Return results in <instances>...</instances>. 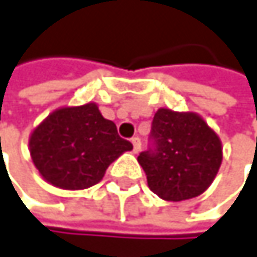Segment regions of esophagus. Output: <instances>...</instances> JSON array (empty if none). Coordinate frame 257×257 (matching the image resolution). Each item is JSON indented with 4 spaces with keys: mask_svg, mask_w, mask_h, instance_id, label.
Masks as SVG:
<instances>
[{
    "mask_svg": "<svg viewBox=\"0 0 257 257\" xmlns=\"http://www.w3.org/2000/svg\"><path fill=\"white\" fill-rule=\"evenodd\" d=\"M131 143H133V146H134V152L139 154L140 149H142V142H140V139H139V137H133V139H131Z\"/></svg>",
    "mask_w": 257,
    "mask_h": 257,
    "instance_id": "esophagus-1",
    "label": "esophagus"
}]
</instances>
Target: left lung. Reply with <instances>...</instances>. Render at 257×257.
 Instances as JSON below:
<instances>
[{"label":"left lung","mask_w":257,"mask_h":257,"mask_svg":"<svg viewBox=\"0 0 257 257\" xmlns=\"http://www.w3.org/2000/svg\"><path fill=\"white\" fill-rule=\"evenodd\" d=\"M152 140L155 148L137 160L155 195L184 201L209 189L222 163V143L203 117L160 108L152 120Z\"/></svg>","instance_id":"1"}]
</instances>
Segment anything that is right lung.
Returning a JSON list of instances; mask_svg holds the SVG:
<instances>
[{"mask_svg": "<svg viewBox=\"0 0 257 257\" xmlns=\"http://www.w3.org/2000/svg\"><path fill=\"white\" fill-rule=\"evenodd\" d=\"M133 145L118 137L114 121L89 102L62 106L30 134L29 151L41 177L54 187L82 190L97 184L109 164Z\"/></svg>", "mask_w": 257, "mask_h": 257, "instance_id": "obj_1", "label": "right lung"}]
</instances>
